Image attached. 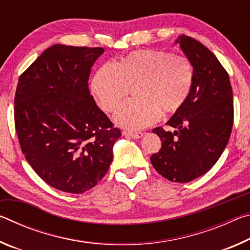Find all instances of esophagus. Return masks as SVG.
Returning <instances> with one entry per match:
<instances>
[{
  "mask_svg": "<svg viewBox=\"0 0 250 250\" xmlns=\"http://www.w3.org/2000/svg\"><path fill=\"white\" fill-rule=\"evenodd\" d=\"M122 134L125 135V137H129V138H132V139H140L143 137V133L142 132H132V131H122Z\"/></svg>",
  "mask_w": 250,
  "mask_h": 250,
  "instance_id": "34e87169",
  "label": "esophagus"
}]
</instances>
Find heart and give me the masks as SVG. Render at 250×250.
<instances>
[{
    "mask_svg": "<svg viewBox=\"0 0 250 250\" xmlns=\"http://www.w3.org/2000/svg\"><path fill=\"white\" fill-rule=\"evenodd\" d=\"M194 67L183 55L166 50H135L115 65L97 71L91 91L107 112L116 111L134 88L137 98L118 110L115 121L124 128L139 130L159 119L161 111L174 113L183 107L192 90Z\"/></svg>",
    "mask_w": 250,
    "mask_h": 250,
    "instance_id": "1",
    "label": "heart"
}]
</instances>
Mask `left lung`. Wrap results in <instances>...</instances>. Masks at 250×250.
Returning a JSON list of instances; mask_svg holds the SVG:
<instances>
[{
    "label": "left lung",
    "mask_w": 250,
    "mask_h": 250,
    "mask_svg": "<svg viewBox=\"0 0 250 250\" xmlns=\"http://www.w3.org/2000/svg\"><path fill=\"white\" fill-rule=\"evenodd\" d=\"M194 67V83L188 100L167 125L153 129L162 146L151 163L168 181L188 183L208 172L229 141L234 101L227 71L216 56L193 37L175 41Z\"/></svg>",
    "instance_id": "1"
}]
</instances>
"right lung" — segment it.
I'll return each mask as SVG.
<instances>
[{
	"label": "right lung",
	"mask_w": 250,
	"mask_h": 250,
	"mask_svg": "<svg viewBox=\"0 0 250 250\" xmlns=\"http://www.w3.org/2000/svg\"><path fill=\"white\" fill-rule=\"evenodd\" d=\"M104 52L56 44L20 76L14 119L21 150L37 175L59 191L94 188L121 137L88 88L91 67Z\"/></svg>",
	"instance_id": "add662e5"
}]
</instances>
